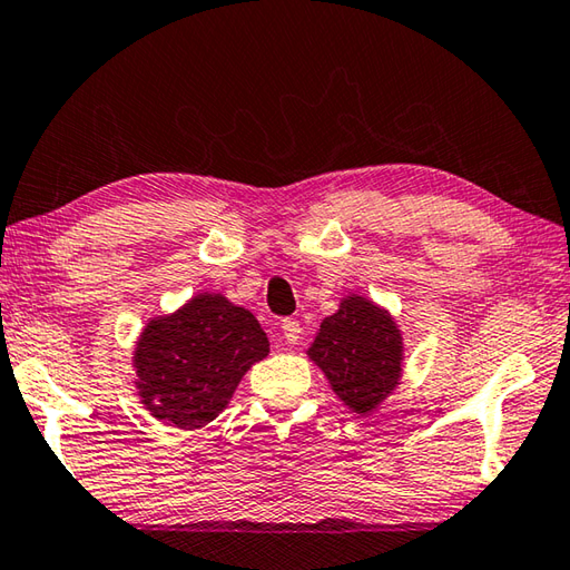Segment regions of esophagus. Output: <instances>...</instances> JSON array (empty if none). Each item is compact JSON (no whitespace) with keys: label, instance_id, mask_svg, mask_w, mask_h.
Wrapping results in <instances>:
<instances>
[{"label":"esophagus","instance_id":"obj_1","mask_svg":"<svg viewBox=\"0 0 570 570\" xmlns=\"http://www.w3.org/2000/svg\"><path fill=\"white\" fill-rule=\"evenodd\" d=\"M281 330H283V340L287 342V345H297V342H299V335H303V327H299V322H297V320H293V317L283 320Z\"/></svg>","mask_w":570,"mask_h":570}]
</instances>
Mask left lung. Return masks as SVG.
Segmentation results:
<instances>
[{
    "instance_id": "obj_1",
    "label": "left lung",
    "mask_w": 570,
    "mask_h": 570,
    "mask_svg": "<svg viewBox=\"0 0 570 570\" xmlns=\"http://www.w3.org/2000/svg\"><path fill=\"white\" fill-rule=\"evenodd\" d=\"M307 357L325 372L352 412L370 414L402 380V332L384 307L362 295H347L335 315L320 322Z\"/></svg>"
}]
</instances>
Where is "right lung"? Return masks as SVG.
<instances>
[{"instance_id":"add662e5","label":"right lung","mask_w":570,"mask_h":570,"mask_svg":"<svg viewBox=\"0 0 570 570\" xmlns=\"http://www.w3.org/2000/svg\"><path fill=\"white\" fill-rule=\"evenodd\" d=\"M267 352L253 313L220 293H200L144 327L134 352L136 390L156 419L193 432L228 406L243 374Z\"/></svg>"}]
</instances>
